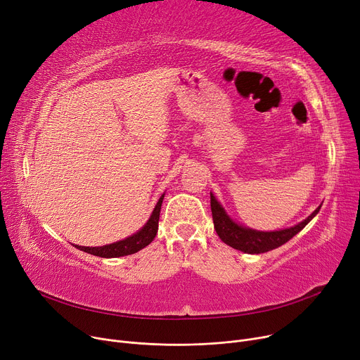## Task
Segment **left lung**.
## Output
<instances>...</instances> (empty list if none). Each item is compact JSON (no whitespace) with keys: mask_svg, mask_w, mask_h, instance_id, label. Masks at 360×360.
Wrapping results in <instances>:
<instances>
[{"mask_svg":"<svg viewBox=\"0 0 360 360\" xmlns=\"http://www.w3.org/2000/svg\"><path fill=\"white\" fill-rule=\"evenodd\" d=\"M210 205H212L214 229L219 238L226 245H229V247L238 251H242L245 254H262V252L276 250L281 247L283 243L290 240L318 214L323 204H319V207L315 212H312L305 220H302L300 223L292 226V228L271 231V232L255 231L235 221L228 213H226L223 205L219 202V200L214 197L213 193H210Z\"/></svg>","mask_w":360,"mask_h":360,"instance_id":"obj_1","label":"left lung"}]
</instances>
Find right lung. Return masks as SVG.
<instances>
[{
	"label": "right lung",
	"instance_id": "1",
	"mask_svg": "<svg viewBox=\"0 0 360 360\" xmlns=\"http://www.w3.org/2000/svg\"><path fill=\"white\" fill-rule=\"evenodd\" d=\"M163 197H165V194L160 195L159 201L156 202L155 209H153V212H151L146 224L134 235H131L122 240L103 245V247H82V245H74V247L80 251H84L87 254L96 255V257H102V258H118V257L139 252L140 250L146 248L147 245L155 239V236L158 233L159 216H160V207L163 202Z\"/></svg>",
	"mask_w": 360,
	"mask_h": 360
}]
</instances>
